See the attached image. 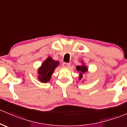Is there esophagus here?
<instances>
[{
  "mask_svg": "<svg viewBox=\"0 0 127 127\" xmlns=\"http://www.w3.org/2000/svg\"><path fill=\"white\" fill-rule=\"evenodd\" d=\"M70 66V63H63L62 64V66L64 68H68Z\"/></svg>",
  "mask_w": 127,
  "mask_h": 127,
  "instance_id": "1",
  "label": "esophagus"
}]
</instances>
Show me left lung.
<instances>
[{
    "label": "left lung",
    "mask_w": 127,
    "mask_h": 127,
    "mask_svg": "<svg viewBox=\"0 0 127 127\" xmlns=\"http://www.w3.org/2000/svg\"><path fill=\"white\" fill-rule=\"evenodd\" d=\"M82 64L80 66H77L76 67V70L78 71L79 75V79L81 80L83 78V75L86 72H87L88 71V67L85 64V63L83 61L81 62Z\"/></svg>",
    "instance_id": "left-lung-1"
}]
</instances>
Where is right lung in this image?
Instances as JSON below:
<instances>
[{
	"mask_svg": "<svg viewBox=\"0 0 127 127\" xmlns=\"http://www.w3.org/2000/svg\"><path fill=\"white\" fill-rule=\"evenodd\" d=\"M60 62L53 60L51 56H49L41 64L38 69V79L41 83H46L51 79L53 72L59 66Z\"/></svg>",
	"mask_w": 127,
	"mask_h": 127,
	"instance_id": "1",
	"label": "right lung"
}]
</instances>
